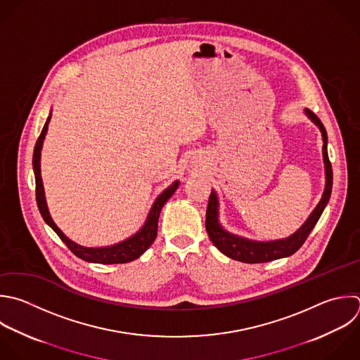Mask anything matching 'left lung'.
I'll return each mask as SVG.
<instances>
[{
  "label": "left lung",
  "instance_id": "left-lung-1",
  "mask_svg": "<svg viewBox=\"0 0 360 360\" xmlns=\"http://www.w3.org/2000/svg\"><path fill=\"white\" fill-rule=\"evenodd\" d=\"M304 114L311 120L312 124L318 127L322 135V158H323V167H325V188L322 193V197L316 207L312 210V212L308 215V218L304 221V224L290 236L274 239V240H255L249 239L236 233H232L226 231L221 222H219V200L217 195V191L212 190L208 200L207 207V218H205V228L208 232V236L214 246L224 253L225 256L243 262V263H264L281 257L291 256L295 253L301 245L305 242L307 236L318 222L322 211L325 210L330 191H332V166L328 159V136L326 131L319 121V118L311 112L308 108L304 110Z\"/></svg>",
  "mask_w": 360,
  "mask_h": 360
}]
</instances>
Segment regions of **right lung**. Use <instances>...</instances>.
I'll return each mask as SVG.
<instances>
[{"label": "right lung", "instance_id": "1", "mask_svg": "<svg viewBox=\"0 0 360 360\" xmlns=\"http://www.w3.org/2000/svg\"><path fill=\"white\" fill-rule=\"evenodd\" d=\"M52 118V111L45 122V127L42 129V134L35 145L34 149V159H32V166H34V174H35V183H37V202H38V208L41 211L42 218L45 219V222L58 233V236L66 243V246L80 259L90 262V263H101V264H115V263H128L132 262L135 259H138L141 255H143L148 248L153 243V240L156 239L158 235V222H159V215L160 211L163 208V205L166 204V201L174 194V191L179 188L180 181L176 180L173 181L166 190H163L158 198L155 200V202L152 204L149 214L143 222V225L141 226L139 231H136L134 235H131L129 238L114 243V245H108V246H97V248H87L83 245L76 243L75 240H72L70 238H68L62 229L55 224L49 208H48V202H46V197H45V188H44V181H42V174H41V152L44 148V141L45 136L48 134V125L51 122Z\"/></svg>", "mask_w": 360, "mask_h": 360}]
</instances>
